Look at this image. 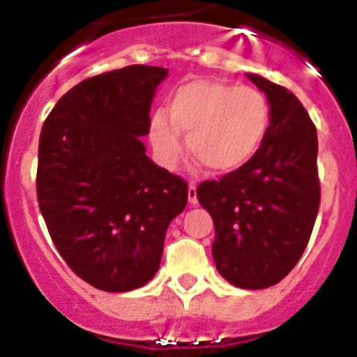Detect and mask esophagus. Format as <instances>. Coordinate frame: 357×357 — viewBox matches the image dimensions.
<instances>
[{
	"mask_svg": "<svg viewBox=\"0 0 357 357\" xmlns=\"http://www.w3.org/2000/svg\"><path fill=\"white\" fill-rule=\"evenodd\" d=\"M188 203H190V205H196L197 203V188L194 183L188 185Z\"/></svg>",
	"mask_w": 357,
	"mask_h": 357,
	"instance_id": "1",
	"label": "esophagus"
}]
</instances>
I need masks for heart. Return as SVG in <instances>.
<instances>
[{
  "label": "heart",
  "instance_id": "1",
  "mask_svg": "<svg viewBox=\"0 0 357 357\" xmlns=\"http://www.w3.org/2000/svg\"><path fill=\"white\" fill-rule=\"evenodd\" d=\"M271 125V103L254 86L194 79L170 94L169 116H152L149 134L169 167L181 160V134H188V151L199 163L211 172L230 174L256 158Z\"/></svg>",
  "mask_w": 357,
  "mask_h": 357
}]
</instances>
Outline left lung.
I'll use <instances>...</instances> for the list:
<instances>
[{
  "mask_svg": "<svg viewBox=\"0 0 357 357\" xmlns=\"http://www.w3.org/2000/svg\"><path fill=\"white\" fill-rule=\"evenodd\" d=\"M272 109L271 132L250 163L197 187L214 221L212 257L225 280L257 290L280 283L307 248L319 211L317 136L285 86L247 74Z\"/></svg>",
  "mask_w": 357,
  "mask_h": 357,
  "instance_id": "8db88e82",
  "label": "left lung"
}]
</instances>
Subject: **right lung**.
<instances>
[{"instance_id": "1", "label": "right lung", "mask_w": 357, "mask_h": 357, "mask_svg": "<svg viewBox=\"0 0 357 357\" xmlns=\"http://www.w3.org/2000/svg\"><path fill=\"white\" fill-rule=\"evenodd\" d=\"M167 72L130 65L89 77L41 128L36 190L49 234L74 274L105 292L154 278L170 221L187 206V181L142 142Z\"/></svg>"}]
</instances>
